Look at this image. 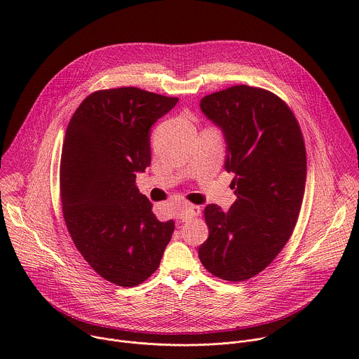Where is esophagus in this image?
Returning <instances> with one entry per match:
<instances>
[{
	"label": "esophagus",
	"mask_w": 359,
	"mask_h": 359,
	"mask_svg": "<svg viewBox=\"0 0 359 359\" xmlns=\"http://www.w3.org/2000/svg\"><path fill=\"white\" fill-rule=\"evenodd\" d=\"M198 213H200V208L198 206H194V204H184L182 209H179L177 217L182 222H184V220H189V219H193V217L198 216Z\"/></svg>",
	"instance_id": "esophagus-1"
}]
</instances>
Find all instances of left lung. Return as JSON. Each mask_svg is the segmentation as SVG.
Returning <instances> with one entry per match:
<instances>
[{
    "label": "left lung",
    "mask_w": 359,
    "mask_h": 359,
    "mask_svg": "<svg viewBox=\"0 0 359 359\" xmlns=\"http://www.w3.org/2000/svg\"><path fill=\"white\" fill-rule=\"evenodd\" d=\"M200 109L223 130L237 200L229 212L204 209L209 238L198 259L213 276L240 283L270 266L294 231L306 177L304 137L285 102L263 88L230 86L204 96Z\"/></svg>",
    "instance_id": "obj_1"
}]
</instances>
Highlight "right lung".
I'll list each match as a JSON object with an SVG mask.
<instances>
[{"label":"right lung","instance_id":"1","mask_svg":"<svg viewBox=\"0 0 359 359\" xmlns=\"http://www.w3.org/2000/svg\"><path fill=\"white\" fill-rule=\"evenodd\" d=\"M179 97L133 86L86 96L72 115L61 156L67 229L86 263L105 280L135 287L161 264L175 222H161L139 193L150 165V132Z\"/></svg>","mask_w":359,"mask_h":359}]
</instances>
